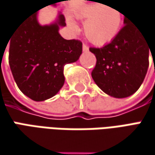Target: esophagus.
Listing matches in <instances>:
<instances>
[{
    "label": "esophagus",
    "mask_w": 155,
    "mask_h": 155,
    "mask_svg": "<svg viewBox=\"0 0 155 155\" xmlns=\"http://www.w3.org/2000/svg\"><path fill=\"white\" fill-rule=\"evenodd\" d=\"M82 50L84 51V52H87V51L89 50V48H88V47H87L86 44H83V46H82Z\"/></svg>",
    "instance_id": "1"
}]
</instances>
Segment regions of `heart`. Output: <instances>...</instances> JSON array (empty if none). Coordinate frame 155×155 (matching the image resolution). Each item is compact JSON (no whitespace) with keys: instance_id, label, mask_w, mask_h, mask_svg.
I'll return each instance as SVG.
<instances>
[{"instance_id":"heart-1","label":"heart","mask_w":155,"mask_h":155,"mask_svg":"<svg viewBox=\"0 0 155 155\" xmlns=\"http://www.w3.org/2000/svg\"><path fill=\"white\" fill-rule=\"evenodd\" d=\"M74 15L86 21L84 31L91 42L104 45L118 35L122 22V14L118 8L100 3H89L78 9ZM68 24L73 31H77L74 21L68 18Z\"/></svg>"}]
</instances>
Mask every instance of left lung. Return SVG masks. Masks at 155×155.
Masks as SVG:
<instances>
[{
  "label": "left lung",
  "mask_w": 155,
  "mask_h": 155,
  "mask_svg": "<svg viewBox=\"0 0 155 155\" xmlns=\"http://www.w3.org/2000/svg\"><path fill=\"white\" fill-rule=\"evenodd\" d=\"M124 25L110 43L89 48L97 60L93 80L105 94L114 98L128 97L138 90L147 74L151 52L144 32L127 16Z\"/></svg>",
  "instance_id": "obj_1"
}]
</instances>
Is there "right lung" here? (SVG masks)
<instances>
[{
  "label": "right lung",
  "instance_id": "1",
  "mask_svg": "<svg viewBox=\"0 0 155 155\" xmlns=\"http://www.w3.org/2000/svg\"><path fill=\"white\" fill-rule=\"evenodd\" d=\"M61 1L49 5L55 7ZM65 26L61 12L54 22L41 25L36 11L10 38L11 72L19 89L33 101H43L54 96L64 85V66L77 61L82 53L80 41L65 40L60 35V28Z\"/></svg>",
  "mask_w": 155,
  "mask_h": 155
}]
</instances>
